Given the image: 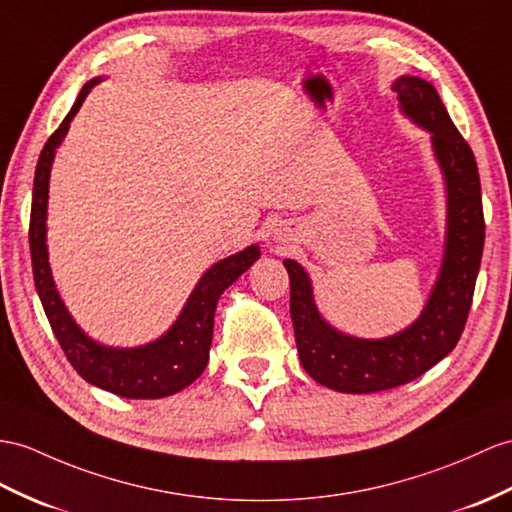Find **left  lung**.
Listing matches in <instances>:
<instances>
[{
    "mask_svg": "<svg viewBox=\"0 0 512 512\" xmlns=\"http://www.w3.org/2000/svg\"><path fill=\"white\" fill-rule=\"evenodd\" d=\"M393 91L402 110L432 132L447 182V245L439 282L408 330L365 341L330 328L317 313L306 271L286 258L291 319L299 360L310 378L341 393H378L423 376L450 354L465 330L484 247L478 165L469 143L447 115L439 93L421 78L402 76Z\"/></svg>",
    "mask_w": 512,
    "mask_h": 512,
    "instance_id": "8db88e82",
    "label": "left lung"
}]
</instances>
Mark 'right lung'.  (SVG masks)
I'll return each instance as SVG.
<instances>
[{"instance_id":"add662e5","label":"right lung","mask_w":512,"mask_h":512,"mask_svg":"<svg viewBox=\"0 0 512 512\" xmlns=\"http://www.w3.org/2000/svg\"><path fill=\"white\" fill-rule=\"evenodd\" d=\"M97 82L99 80H91L82 86L76 104L69 110V115L62 119L58 130L49 136L47 143L43 145L39 162H36L28 232L34 286L41 297L47 321L56 334L62 352H65L71 367L86 382L115 395L130 397V400H158V397H167L182 391L184 386H189L202 376L208 363L210 341H213L217 299L243 271L254 265L260 252L256 245H252L239 254L221 260L215 267H210L195 286L182 315L173 323L171 330L145 347H136V350H112V347H104L91 341L76 326V321L69 317L65 304L60 302L52 280V271H49L47 263V189L49 169H52L56 147L65 139L69 121L80 110L84 97L89 95Z\"/></svg>"}]
</instances>
